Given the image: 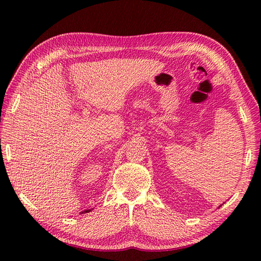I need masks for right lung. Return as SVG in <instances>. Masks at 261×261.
<instances>
[{
	"label": "right lung",
	"instance_id": "add662e5",
	"mask_svg": "<svg viewBox=\"0 0 261 261\" xmlns=\"http://www.w3.org/2000/svg\"><path fill=\"white\" fill-rule=\"evenodd\" d=\"M90 211H91V209H88V210H84V211H83V212H81V213H84V212H85V213H87V212H90Z\"/></svg>",
	"mask_w": 261,
	"mask_h": 261
}]
</instances>
